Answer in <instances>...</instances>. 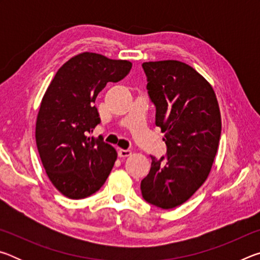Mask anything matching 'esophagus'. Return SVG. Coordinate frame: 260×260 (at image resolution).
<instances>
[{
  "instance_id": "esophagus-1",
  "label": "esophagus",
  "mask_w": 260,
  "mask_h": 260,
  "mask_svg": "<svg viewBox=\"0 0 260 260\" xmlns=\"http://www.w3.org/2000/svg\"><path fill=\"white\" fill-rule=\"evenodd\" d=\"M118 155H119V157L125 158V157L131 156L132 151L128 150V149H119V150H118Z\"/></svg>"
}]
</instances>
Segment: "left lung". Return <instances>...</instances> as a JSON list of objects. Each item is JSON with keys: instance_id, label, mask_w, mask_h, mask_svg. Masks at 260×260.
Listing matches in <instances>:
<instances>
[{"instance_id": "left-lung-1", "label": "left lung", "mask_w": 260, "mask_h": 260, "mask_svg": "<svg viewBox=\"0 0 260 260\" xmlns=\"http://www.w3.org/2000/svg\"><path fill=\"white\" fill-rule=\"evenodd\" d=\"M142 68L167 151L160 159L151 157L141 191L148 203L169 210L205 182L218 150L221 116L212 86L186 63L146 61Z\"/></svg>"}]
</instances>
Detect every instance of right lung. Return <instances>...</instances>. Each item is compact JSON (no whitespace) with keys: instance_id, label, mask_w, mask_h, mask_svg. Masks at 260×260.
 Wrapping results in <instances>:
<instances>
[{"instance_id":"add662e5","label":"right lung","mask_w":260,"mask_h":260,"mask_svg":"<svg viewBox=\"0 0 260 260\" xmlns=\"http://www.w3.org/2000/svg\"><path fill=\"white\" fill-rule=\"evenodd\" d=\"M128 60L82 52L61 65L41 101L35 140L42 165L57 190L72 200L86 199L103 186L117 151L88 136L100 124L95 100L108 82L129 73Z\"/></svg>"}]
</instances>
